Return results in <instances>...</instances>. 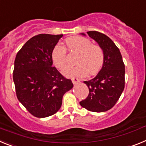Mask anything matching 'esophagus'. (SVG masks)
Masks as SVG:
<instances>
[{
  "label": "esophagus",
  "instance_id": "obj_1",
  "mask_svg": "<svg viewBox=\"0 0 146 146\" xmlns=\"http://www.w3.org/2000/svg\"><path fill=\"white\" fill-rule=\"evenodd\" d=\"M72 82L73 84H77V83H79L80 82V80L77 79V78H72Z\"/></svg>",
  "mask_w": 146,
  "mask_h": 146
}]
</instances>
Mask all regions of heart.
Listing matches in <instances>:
<instances>
[{
  "label": "heart",
  "instance_id": "1",
  "mask_svg": "<svg viewBox=\"0 0 146 146\" xmlns=\"http://www.w3.org/2000/svg\"><path fill=\"white\" fill-rule=\"evenodd\" d=\"M66 45L70 52L79 53L76 58L77 65L67 66L63 74L69 78L84 77L89 74H96L102 67L104 54L102 48L99 45L92 44L90 39L82 36H74L67 38ZM52 60L55 66L63 69L66 65V51L62 45L57 44L52 52Z\"/></svg>",
  "mask_w": 146,
  "mask_h": 146
}]
</instances>
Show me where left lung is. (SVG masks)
<instances>
[{"label":"left lung","mask_w":146,"mask_h":146,"mask_svg":"<svg viewBox=\"0 0 146 146\" xmlns=\"http://www.w3.org/2000/svg\"><path fill=\"white\" fill-rule=\"evenodd\" d=\"M102 48L104 60L96 77L84 83L89 94L80 102L82 108L95 113L108 111L114 106L124 89L125 66L120 50L106 35L97 31L87 32ZM83 36L86 34L81 33Z\"/></svg>","instance_id":"8db88e82"}]
</instances>
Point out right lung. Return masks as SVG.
<instances>
[{"label":"right lung","mask_w":146,"mask_h":146,"mask_svg":"<svg viewBox=\"0 0 146 146\" xmlns=\"http://www.w3.org/2000/svg\"><path fill=\"white\" fill-rule=\"evenodd\" d=\"M60 35L38 34L30 38L17 52L13 80L17 97L28 112L37 118L57 113L62 99L73 88L52 66V52Z\"/></svg>","instance_id":"obj_1"}]
</instances>
